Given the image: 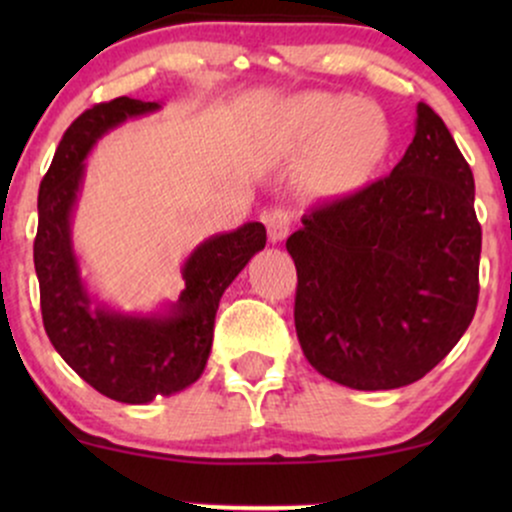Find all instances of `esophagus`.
I'll return each instance as SVG.
<instances>
[{
  "instance_id": "1",
  "label": "esophagus",
  "mask_w": 512,
  "mask_h": 512,
  "mask_svg": "<svg viewBox=\"0 0 512 512\" xmlns=\"http://www.w3.org/2000/svg\"><path fill=\"white\" fill-rule=\"evenodd\" d=\"M262 221H264V226H267L269 240H272V243H281V240L289 236L293 216H291L289 209L274 207V209L264 211Z\"/></svg>"
}]
</instances>
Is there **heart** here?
<instances>
[{
	"label": "heart",
	"mask_w": 512,
	"mask_h": 512,
	"mask_svg": "<svg viewBox=\"0 0 512 512\" xmlns=\"http://www.w3.org/2000/svg\"><path fill=\"white\" fill-rule=\"evenodd\" d=\"M286 117L298 144H317L310 161V182L320 195H351L387 151L383 115L354 96L303 93L289 103Z\"/></svg>",
	"instance_id": "1"
}]
</instances>
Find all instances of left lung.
Masks as SVG:
<instances>
[{
	"mask_svg": "<svg viewBox=\"0 0 512 512\" xmlns=\"http://www.w3.org/2000/svg\"><path fill=\"white\" fill-rule=\"evenodd\" d=\"M296 334L317 373L354 390L416 383L460 342L479 301L474 175L445 122L419 103L390 175L303 214Z\"/></svg>",
	"mask_w": 512,
	"mask_h": 512,
	"instance_id": "obj_1",
	"label": "left lung"
}]
</instances>
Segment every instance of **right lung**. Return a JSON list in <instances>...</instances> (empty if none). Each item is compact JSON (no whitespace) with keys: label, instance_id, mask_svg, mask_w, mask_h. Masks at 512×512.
I'll use <instances>...</instances> for the list:
<instances>
[{"label":"right lung","instance_id":"1","mask_svg":"<svg viewBox=\"0 0 512 512\" xmlns=\"http://www.w3.org/2000/svg\"><path fill=\"white\" fill-rule=\"evenodd\" d=\"M158 103L115 98L81 113L64 132L38 192L33 243L40 310L52 346L93 390L125 404H146L185 390L204 373L223 291L267 243L262 223L211 236L182 264L178 303L166 315H122L93 308L72 248V214L93 144Z\"/></svg>","mask_w":512,"mask_h":512}]
</instances>
